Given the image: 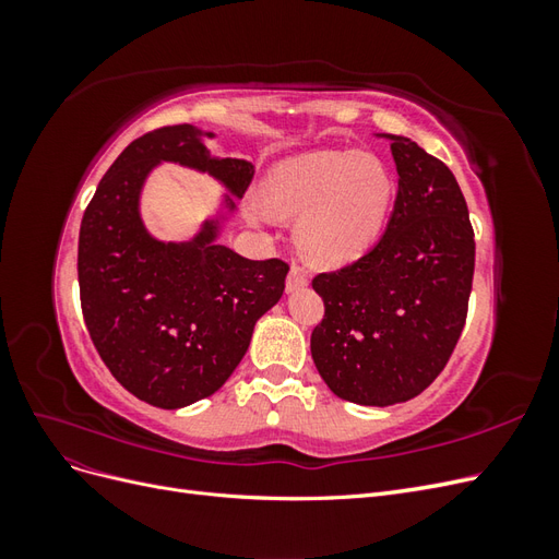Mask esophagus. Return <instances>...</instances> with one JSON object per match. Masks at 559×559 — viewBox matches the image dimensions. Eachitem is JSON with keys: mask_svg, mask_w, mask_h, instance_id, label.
<instances>
[{"mask_svg": "<svg viewBox=\"0 0 559 559\" xmlns=\"http://www.w3.org/2000/svg\"><path fill=\"white\" fill-rule=\"evenodd\" d=\"M302 286H308V270L294 263L289 270V277H286V292H298Z\"/></svg>", "mask_w": 559, "mask_h": 559, "instance_id": "1", "label": "esophagus"}]
</instances>
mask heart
<instances>
[{
    "instance_id": "b5f03b06",
    "label": "heart",
    "mask_w": 559,
    "mask_h": 559,
    "mask_svg": "<svg viewBox=\"0 0 559 559\" xmlns=\"http://www.w3.org/2000/svg\"><path fill=\"white\" fill-rule=\"evenodd\" d=\"M394 193V177L378 156L357 148L314 151L277 167L261 207L282 218L300 216V251L314 263L337 265L380 238Z\"/></svg>"
}]
</instances>
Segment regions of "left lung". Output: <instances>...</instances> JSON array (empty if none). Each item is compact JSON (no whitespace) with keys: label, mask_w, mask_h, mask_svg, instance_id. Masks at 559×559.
<instances>
[{"label":"left lung","mask_w":559,"mask_h":559,"mask_svg":"<svg viewBox=\"0 0 559 559\" xmlns=\"http://www.w3.org/2000/svg\"><path fill=\"white\" fill-rule=\"evenodd\" d=\"M399 173L392 218L361 259L312 280L324 319L310 337L331 392L361 405L411 401L441 376L466 324L476 240L450 167L386 134Z\"/></svg>","instance_id":"left-lung-1"}]
</instances>
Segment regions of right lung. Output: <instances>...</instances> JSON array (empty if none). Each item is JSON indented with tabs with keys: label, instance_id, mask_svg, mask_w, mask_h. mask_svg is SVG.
I'll list each match as a JSON object with an SVG mask.
<instances>
[{
	"label": "right lung",
	"instance_id": "add662e5",
	"mask_svg": "<svg viewBox=\"0 0 559 559\" xmlns=\"http://www.w3.org/2000/svg\"><path fill=\"white\" fill-rule=\"evenodd\" d=\"M160 160L207 170L235 195L249 189L253 167L212 158L191 126H163L123 148L81 218L76 270L91 341L132 396L175 411L230 378L257 319L282 298L289 263L216 245V224L186 245L148 238L138 200Z\"/></svg>",
	"mask_w": 559,
	"mask_h": 559
}]
</instances>
